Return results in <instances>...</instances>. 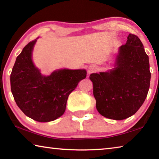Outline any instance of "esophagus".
I'll return each mask as SVG.
<instances>
[{
  "label": "esophagus",
  "instance_id": "obj_1",
  "mask_svg": "<svg viewBox=\"0 0 159 159\" xmlns=\"http://www.w3.org/2000/svg\"><path fill=\"white\" fill-rule=\"evenodd\" d=\"M97 71V66L95 65H90L88 69V73L90 74L92 73H94Z\"/></svg>",
  "mask_w": 159,
  "mask_h": 159
}]
</instances>
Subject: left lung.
<instances>
[{
  "instance_id": "left-lung-1",
  "label": "left lung",
  "mask_w": 159,
  "mask_h": 159,
  "mask_svg": "<svg viewBox=\"0 0 159 159\" xmlns=\"http://www.w3.org/2000/svg\"><path fill=\"white\" fill-rule=\"evenodd\" d=\"M90 79L102 116L123 120L135 114L147 98L151 79L149 56L140 39L129 34L118 49L114 68L90 74Z\"/></svg>"
}]
</instances>
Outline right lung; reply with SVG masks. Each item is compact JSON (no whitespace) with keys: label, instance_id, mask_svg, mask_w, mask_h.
I'll use <instances>...</instances> for the list:
<instances>
[{"label":"right lung","instance_id":"add662e5","mask_svg":"<svg viewBox=\"0 0 159 159\" xmlns=\"http://www.w3.org/2000/svg\"><path fill=\"white\" fill-rule=\"evenodd\" d=\"M37 40L29 42L17 56L10 74L16 104L28 117L39 122L57 119L66 109L69 94L85 79V69H59L43 76L32 61Z\"/></svg>","mask_w":159,"mask_h":159}]
</instances>
